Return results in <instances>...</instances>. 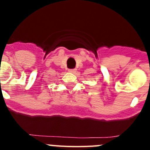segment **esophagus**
<instances>
[{
	"instance_id": "obj_1",
	"label": "esophagus",
	"mask_w": 150,
	"mask_h": 150,
	"mask_svg": "<svg viewBox=\"0 0 150 150\" xmlns=\"http://www.w3.org/2000/svg\"><path fill=\"white\" fill-rule=\"evenodd\" d=\"M69 72L75 73V72H76V69H71V70H69Z\"/></svg>"
}]
</instances>
